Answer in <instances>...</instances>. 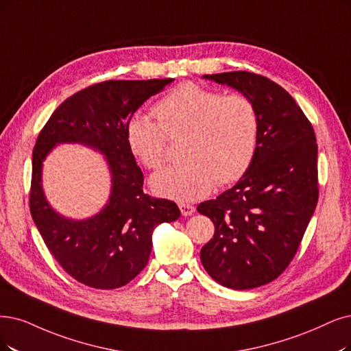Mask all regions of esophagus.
Segmentation results:
<instances>
[{
  "label": "esophagus",
  "instance_id": "1",
  "mask_svg": "<svg viewBox=\"0 0 351 351\" xmlns=\"http://www.w3.org/2000/svg\"><path fill=\"white\" fill-rule=\"evenodd\" d=\"M179 210H180V213H182L184 217H188V215H192L193 213H195V206L182 202V204H179Z\"/></svg>",
  "mask_w": 351,
  "mask_h": 351
}]
</instances>
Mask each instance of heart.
Here are the masks:
<instances>
[{
  "instance_id": "obj_1",
  "label": "heart",
  "mask_w": 351,
  "mask_h": 351,
  "mask_svg": "<svg viewBox=\"0 0 351 351\" xmlns=\"http://www.w3.org/2000/svg\"><path fill=\"white\" fill-rule=\"evenodd\" d=\"M154 114L159 123L137 112L125 125L127 146L146 167L165 163L166 133H185L180 149L185 160L152 178L158 195L195 201L208 195L215 182H236L247 172L261 132L257 110L247 97L185 82L156 104Z\"/></svg>"
}]
</instances>
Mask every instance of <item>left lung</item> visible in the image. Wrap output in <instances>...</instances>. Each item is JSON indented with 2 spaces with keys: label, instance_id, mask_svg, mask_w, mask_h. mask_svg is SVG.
I'll return each instance as SVG.
<instances>
[{
  "label": "left lung",
  "instance_id": "left-lung-1",
  "mask_svg": "<svg viewBox=\"0 0 351 351\" xmlns=\"http://www.w3.org/2000/svg\"><path fill=\"white\" fill-rule=\"evenodd\" d=\"M202 77L247 97L261 120L247 172L198 205L215 227L214 239L201 249L205 270L226 288L253 289L288 267L315 211L317 138L295 99L267 77L245 71Z\"/></svg>",
  "mask_w": 351,
  "mask_h": 351
}]
</instances>
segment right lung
<instances>
[{
	"label": "right lung",
	"mask_w": 351,
	"mask_h": 351,
	"mask_svg": "<svg viewBox=\"0 0 351 351\" xmlns=\"http://www.w3.org/2000/svg\"><path fill=\"white\" fill-rule=\"evenodd\" d=\"M172 77L106 81L63 101L36 141L30 213L47 249L68 274L86 287L115 289L145 269L153 230L180 217L178 205L143 192V173L125 141V125ZM59 144H82L104 156L112 176L108 204L93 217L59 215L43 191V162Z\"/></svg>",
	"instance_id": "add662e5"
}]
</instances>
